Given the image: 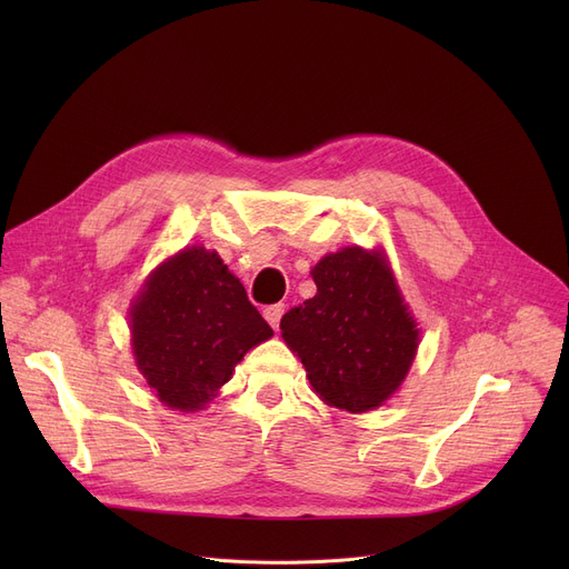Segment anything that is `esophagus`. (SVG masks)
Instances as JSON below:
<instances>
[{"instance_id":"obj_1","label":"esophagus","mask_w":569,"mask_h":569,"mask_svg":"<svg viewBox=\"0 0 569 569\" xmlns=\"http://www.w3.org/2000/svg\"><path fill=\"white\" fill-rule=\"evenodd\" d=\"M283 311H286V307L283 305H272V307H264V311H262V316H264V320L274 327H279V322H281V316H283Z\"/></svg>"}]
</instances>
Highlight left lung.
Here are the masks:
<instances>
[{"label":"left lung","mask_w":569,"mask_h":569,"mask_svg":"<svg viewBox=\"0 0 569 569\" xmlns=\"http://www.w3.org/2000/svg\"><path fill=\"white\" fill-rule=\"evenodd\" d=\"M311 277L318 292L281 318V337L327 406L369 412L399 390L420 330L380 251L346 247Z\"/></svg>","instance_id":"left-lung-1"}]
</instances>
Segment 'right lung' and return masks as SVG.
<instances>
[{"label": "right lung", "instance_id": "1", "mask_svg": "<svg viewBox=\"0 0 569 569\" xmlns=\"http://www.w3.org/2000/svg\"><path fill=\"white\" fill-rule=\"evenodd\" d=\"M136 367L172 410H202L272 327L217 251L187 247L147 277L131 307Z\"/></svg>", "mask_w": 569, "mask_h": 569}]
</instances>
